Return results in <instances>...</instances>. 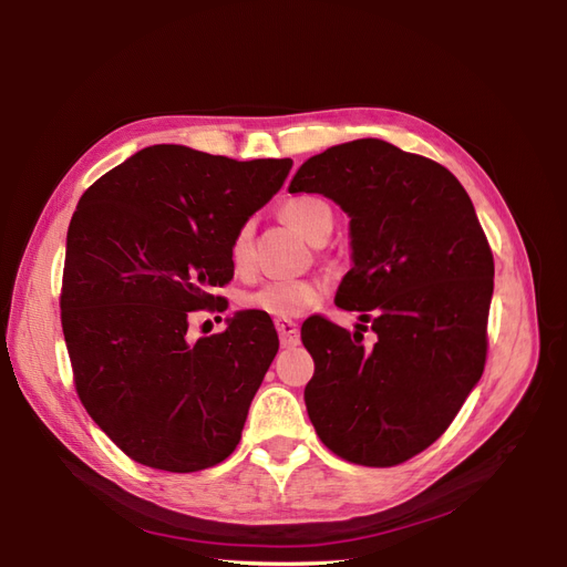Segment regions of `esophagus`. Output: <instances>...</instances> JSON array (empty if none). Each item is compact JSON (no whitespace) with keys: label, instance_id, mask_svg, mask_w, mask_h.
Wrapping results in <instances>:
<instances>
[{"label":"esophagus","instance_id":"esophagus-1","mask_svg":"<svg viewBox=\"0 0 567 567\" xmlns=\"http://www.w3.org/2000/svg\"><path fill=\"white\" fill-rule=\"evenodd\" d=\"M277 331H279L284 348L300 346V331L293 321H277Z\"/></svg>","mask_w":567,"mask_h":567}]
</instances>
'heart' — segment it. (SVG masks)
<instances>
[{
  "label": "heart",
  "instance_id": "obj_1",
  "mask_svg": "<svg viewBox=\"0 0 567 567\" xmlns=\"http://www.w3.org/2000/svg\"><path fill=\"white\" fill-rule=\"evenodd\" d=\"M284 219L296 231H300L307 241H321V238H329L333 229V210L331 205L315 198V196H300L288 200L284 205ZM250 250H252V225L246 221L236 229L229 255L234 267L244 269L250 262ZM323 286L315 279H277L267 281L252 293L244 298V305L250 312L265 315L277 321H290L302 317L310 307L321 298Z\"/></svg>",
  "mask_w": 567,
  "mask_h": 567
}]
</instances>
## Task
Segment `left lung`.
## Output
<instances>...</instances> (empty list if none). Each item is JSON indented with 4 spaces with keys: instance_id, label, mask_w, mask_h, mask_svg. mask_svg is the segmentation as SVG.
<instances>
[{
    "instance_id": "obj_1",
    "label": "left lung",
    "mask_w": 567,
    "mask_h": 567,
    "mask_svg": "<svg viewBox=\"0 0 567 567\" xmlns=\"http://www.w3.org/2000/svg\"><path fill=\"white\" fill-rule=\"evenodd\" d=\"M288 192L348 213L352 269L336 305L362 321L354 333L321 317L302 323L315 359L307 414L333 454L398 466L447 431L483 375L494 290L485 231L447 167L383 140L326 148Z\"/></svg>"
}]
</instances>
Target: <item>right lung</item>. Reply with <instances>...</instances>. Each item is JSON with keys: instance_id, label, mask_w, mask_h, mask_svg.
Instances as JSON below:
<instances>
[{"instance_id": "right-lung-1", "label": "right lung", "mask_w": 567, "mask_h": 567, "mask_svg": "<svg viewBox=\"0 0 567 567\" xmlns=\"http://www.w3.org/2000/svg\"><path fill=\"white\" fill-rule=\"evenodd\" d=\"M293 161L238 163L179 144L136 151L82 194L65 238L61 323L94 423L136 463L194 473L225 461L277 357L271 319L236 312L188 338L234 277L236 229Z\"/></svg>"}]
</instances>
